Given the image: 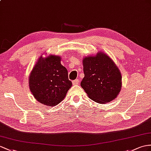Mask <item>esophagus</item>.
<instances>
[{
    "instance_id": "obj_1",
    "label": "esophagus",
    "mask_w": 151,
    "mask_h": 151,
    "mask_svg": "<svg viewBox=\"0 0 151 151\" xmlns=\"http://www.w3.org/2000/svg\"><path fill=\"white\" fill-rule=\"evenodd\" d=\"M79 82H80L79 80L76 79V80L73 81V85H78L79 84Z\"/></svg>"
}]
</instances>
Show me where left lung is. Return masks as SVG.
Wrapping results in <instances>:
<instances>
[{
    "label": "left lung",
    "instance_id": "1",
    "mask_svg": "<svg viewBox=\"0 0 151 151\" xmlns=\"http://www.w3.org/2000/svg\"><path fill=\"white\" fill-rule=\"evenodd\" d=\"M84 78L80 86L88 98L100 104L115 99L121 92L122 75L113 60L105 53L83 59Z\"/></svg>",
    "mask_w": 151,
    "mask_h": 151
}]
</instances>
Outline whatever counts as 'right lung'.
Instances as JSON below:
<instances>
[{
  "mask_svg": "<svg viewBox=\"0 0 151 151\" xmlns=\"http://www.w3.org/2000/svg\"><path fill=\"white\" fill-rule=\"evenodd\" d=\"M61 57L50 54L39 57L29 77L30 92L38 102L53 106L65 97L72 82L67 69L60 63Z\"/></svg>",
  "mask_w": 151,
  "mask_h": 151,
  "instance_id": "right-lung-1",
  "label": "right lung"
}]
</instances>
